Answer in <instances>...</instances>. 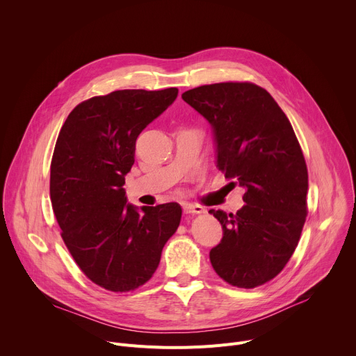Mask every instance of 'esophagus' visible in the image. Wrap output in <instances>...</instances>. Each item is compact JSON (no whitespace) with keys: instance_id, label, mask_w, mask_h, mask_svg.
<instances>
[{"instance_id":"esophagus-1","label":"esophagus","mask_w":356,"mask_h":356,"mask_svg":"<svg viewBox=\"0 0 356 356\" xmlns=\"http://www.w3.org/2000/svg\"><path fill=\"white\" fill-rule=\"evenodd\" d=\"M183 211L186 214H202V213H206L204 207H201L198 204H190V202H183Z\"/></svg>"}]
</instances>
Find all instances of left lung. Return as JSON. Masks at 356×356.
<instances>
[{
    "mask_svg": "<svg viewBox=\"0 0 356 356\" xmlns=\"http://www.w3.org/2000/svg\"><path fill=\"white\" fill-rule=\"evenodd\" d=\"M181 98L211 125L217 168L245 188L235 216L210 210L222 227L211 265L232 286H261L291 258L307 216L309 173L296 134L257 84L201 86Z\"/></svg>",
    "mask_w": 356,
    "mask_h": 356,
    "instance_id": "obj_1",
    "label": "left lung"
}]
</instances>
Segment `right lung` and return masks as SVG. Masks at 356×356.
<instances>
[{
  "label": "right lung",
  "mask_w": 356,
  "mask_h": 356,
  "mask_svg": "<svg viewBox=\"0 0 356 356\" xmlns=\"http://www.w3.org/2000/svg\"><path fill=\"white\" fill-rule=\"evenodd\" d=\"M179 90H118L79 104L65 121L50 165V200L62 238L95 284L129 291L159 266L181 207L127 202L125 176L138 135L177 98Z\"/></svg>",
  "instance_id": "obj_1"
}]
</instances>
